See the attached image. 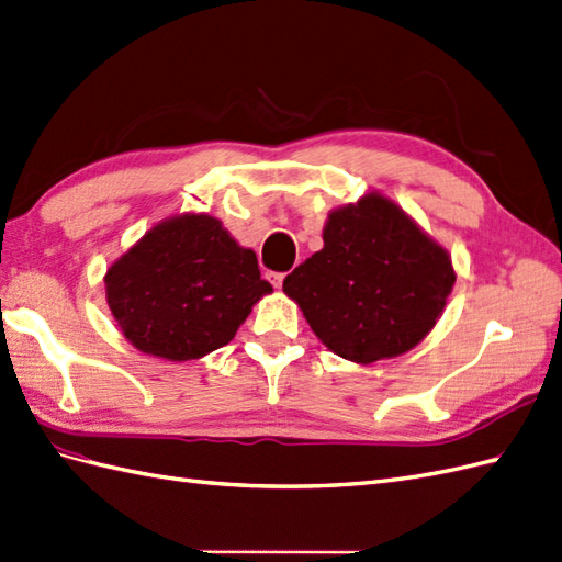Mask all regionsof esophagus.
I'll list each match as a JSON object with an SVG mask.
<instances>
[{
    "label": "esophagus",
    "mask_w": 562,
    "mask_h": 562,
    "mask_svg": "<svg viewBox=\"0 0 562 562\" xmlns=\"http://www.w3.org/2000/svg\"><path fill=\"white\" fill-rule=\"evenodd\" d=\"M283 277H285V273H281V271H269V273H267V279L271 281V285H273V289H281V283H283Z\"/></svg>",
    "instance_id": "obj_1"
}]
</instances>
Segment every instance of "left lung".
<instances>
[{
    "mask_svg": "<svg viewBox=\"0 0 562 562\" xmlns=\"http://www.w3.org/2000/svg\"><path fill=\"white\" fill-rule=\"evenodd\" d=\"M456 271L398 204L372 193L328 214L324 248L283 279L322 344L369 364L415 348L441 317Z\"/></svg>",
    "mask_w": 562,
    "mask_h": 562,
    "instance_id": "8db88e82",
    "label": "left lung"
}]
</instances>
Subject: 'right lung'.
Wrapping results in <instances>:
<instances>
[{
    "label": "right lung",
    "instance_id": "1",
    "mask_svg": "<svg viewBox=\"0 0 562 562\" xmlns=\"http://www.w3.org/2000/svg\"><path fill=\"white\" fill-rule=\"evenodd\" d=\"M106 303L123 336L155 358L198 360L236 336L271 283L257 257L210 214L149 228L106 269Z\"/></svg>",
    "mask_w": 562,
    "mask_h": 562
}]
</instances>
